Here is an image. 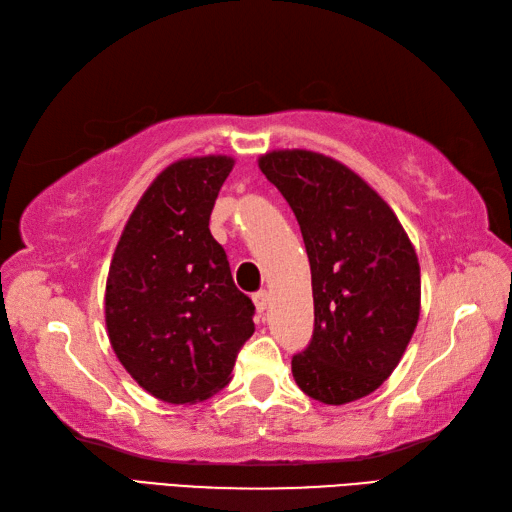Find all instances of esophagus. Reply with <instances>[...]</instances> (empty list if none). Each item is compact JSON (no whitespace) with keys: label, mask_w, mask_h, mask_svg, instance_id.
<instances>
[{"label":"esophagus","mask_w":512,"mask_h":512,"mask_svg":"<svg viewBox=\"0 0 512 512\" xmlns=\"http://www.w3.org/2000/svg\"><path fill=\"white\" fill-rule=\"evenodd\" d=\"M252 299H254L258 313H265L267 306H269V293H267V291H256V293L252 295Z\"/></svg>","instance_id":"obj_1"}]
</instances>
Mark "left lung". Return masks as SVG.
Returning <instances> with one entry per match:
<instances>
[{"label":"left lung","mask_w":512,"mask_h":512,"mask_svg":"<svg viewBox=\"0 0 512 512\" xmlns=\"http://www.w3.org/2000/svg\"><path fill=\"white\" fill-rule=\"evenodd\" d=\"M258 167L295 213L313 276L315 328L293 378L323 404L360 400L391 376L417 328L415 249L389 204L341 162L282 149Z\"/></svg>","instance_id":"8db88e82"}]
</instances>
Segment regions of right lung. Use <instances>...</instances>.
<instances>
[{
  "mask_svg": "<svg viewBox=\"0 0 512 512\" xmlns=\"http://www.w3.org/2000/svg\"><path fill=\"white\" fill-rule=\"evenodd\" d=\"M234 160L173 162L145 191L112 256L106 328L121 365L169 404L202 402L230 382L256 308L236 289L208 221Z\"/></svg>",
  "mask_w": 512,
  "mask_h": 512,
  "instance_id": "obj_1",
  "label": "right lung"
}]
</instances>
